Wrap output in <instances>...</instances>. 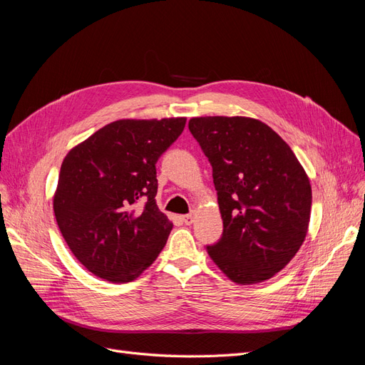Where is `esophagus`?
Wrapping results in <instances>:
<instances>
[{"label":"esophagus","instance_id":"1","mask_svg":"<svg viewBox=\"0 0 365 365\" xmlns=\"http://www.w3.org/2000/svg\"><path fill=\"white\" fill-rule=\"evenodd\" d=\"M195 216H196V213H195V212H192V213H189V215H185V216H182V222H184L185 225H190V224L193 222V219H195Z\"/></svg>","mask_w":365,"mask_h":365}]
</instances>
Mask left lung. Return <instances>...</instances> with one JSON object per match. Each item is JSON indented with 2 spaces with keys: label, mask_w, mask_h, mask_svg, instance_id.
<instances>
[{
  "label": "left lung",
  "mask_w": 365,
  "mask_h": 365,
  "mask_svg": "<svg viewBox=\"0 0 365 365\" xmlns=\"http://www.w3.org/2000/svg\"><path fill=\"white\" fill-rule=\"evenodd\" d=\"M192 135L213 168L224 233L207 252L227 277H274L300 250L311 219V181L277 132L251 117H193Z\"/></svg>",
  "instance_id": "left-lung-1"
}]
</instances>
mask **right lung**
<instances>
[{
  "instance_id": "add662e5",
  "label": "right lung",
  "mask_w": 365,
  "mask_h": 365,
  "mask_svg": "<svg viewBox=\"0 0 365 365\" xmlns=\"http://www.w3.org/2000/svg\"><path fill=\"white\" fill-rule=\"evenodd\" d=\"M185 120H115L63 158L54 216L74 257L97 277L135 280L164 248L173 224L155 201V164Z\"/></svg>"
}]
</instances>
